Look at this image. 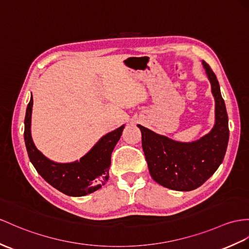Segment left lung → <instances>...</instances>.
<instances>
[{
  "label": "left lung",
  "instance_id": "obj_1",
  "mask_svg": "<svg viewBox=\"0 0 249 249\" xmlns=\"http://www.w3.org/2000/svg\"><path fill=\"white\" fill-rule=\"evenodd\" d=\"M215 100V124L209 134L193 142H178L138 124L142 144L151 177L172 190L190 191L203 185L222 163L226 153L228 116L219 81L203 61Z\"/></svg>",
  "mask_w": 249,
  "mask_h": 249
}]
</instances>
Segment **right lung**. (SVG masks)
Instances as JSON below:
<instances>
[{"instance_id":"obj_1","label":"right lung","mask_w":249,"mask_h":249,"mask_svg":"<svg viewBox=\"0 0 249 249\" xmlns=\"http://www.w3.org/2000/svg\"><path fill=\"white\" fill-rule=\"evenodd\" d=\"M33 97L26 108L24 139L30 161L36 170L48 184L71 196H83L98 190L108 179L111 154L121 136L124 126L114 130L100 138L88 154L80 160L58 163L48 160L36 148L30 134Z\"/></svg>"}]
</instances>
